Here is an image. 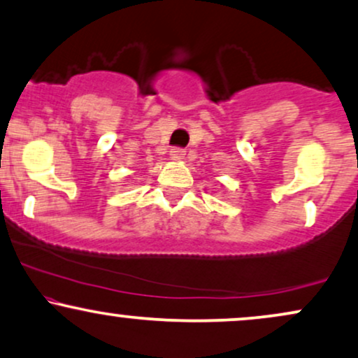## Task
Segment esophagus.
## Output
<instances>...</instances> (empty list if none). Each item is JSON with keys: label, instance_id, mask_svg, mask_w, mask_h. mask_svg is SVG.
<instances>
[{"label": "esophagus", "instance_id": "1", "mask_svg": "<svg viewBox=\"0 0 358 358\" xmlns=\"http://www.w3.org/2000/svg\"><path fill=\"white\" fill-rule=\"evenodd\" d=\"M185 155H187V152H185L183 148H171V152H170V158H171V160L178 162V160H183Z\"/></svg>", "mask_w": 358, "mask_h": 358}]
</instances>
